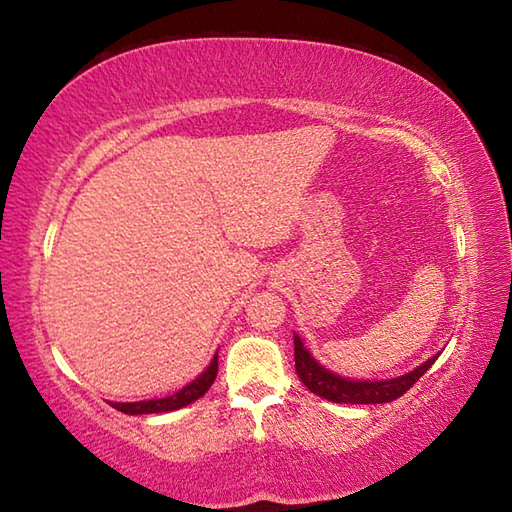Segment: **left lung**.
Wrapping results in <instances>:
<instances>
[{"instance_id": "8db88e82", "label": "left lung", "mask_w": 512, "mask_h": 512, "mask_svg": "<svg viewBox=\"0 0 512 512\" xmlns=\"http://www.w3.org/2000/svg\"><path fill=\"white\" fill-rule=\"evenodd\" d=\"M293 345H296V372L302 384H305L311 393L318 397H325L329 402L336 404H386L393 402L397 397H402L409 388L418 381L424 372H427L433 361H424L422 366L415 368L413 372H406L402 377L386 379V381H354V379H343L334 372L325 370L323 366L311 359V354L305 350V345L293 336Z\"/></svg>"}]
</instances>
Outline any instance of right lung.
I'll list each match as a JSON object with an SVG mask.
<instances>
[{
  "instance_id": "right-lung-1",
  "label": "right lung",
  "mask_w": 512,
  "mask_h": 512,
  "mask_svg": "<svg viewBox=\"0 0 512 512\" xmlns=\"http://www.w3.org/2000/svg\"><path fill=\"white\" fill-rule=\"evenodd\" d=\"M216 370H219V352L214 354V359L201 377L194 379L192 384H187L183 391L173 393L171 397H162V400H146V402H121V404H112L117 411L128 413V415H142V413H167V411H176L183 409V406L196 402L198 397H203L216 379Z\"/></svg>"
}]
</instances>
